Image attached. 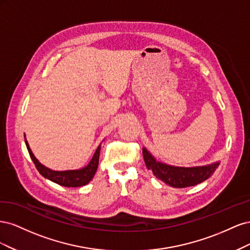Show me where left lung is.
<instances>
[{"instance_id": "8db88e82", "label": "left lung", "mask_w": 250, "mask_h": 250, "mask_svg": "<svg viewBox=\"0 0 250 250\" xmlns=\"http://www.w3.org/2000/svg\"><path fill=\"white\" fill-rule=\"evenodd\" d=\"M143 156L146 167L153 172L157 179L164 181L165 184L170 187L179 188L196 186L207 180L216 171L219 164H220L217 162L211 165L192 168L175 167V166L157 162L155 157L146 148H143Z\"/></svg>"}]
</instances>
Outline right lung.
Wrapping results in <instances>:
<instances>
[{"mask_svg": "<svg viewBox=\"0 0 250 250\" xmlns=\"http://www.w3.org/2000/svg\"><path fill=\"white\" fill-rule=\"evenodd\" d=\"M25 143H26L30 157H31L32 162L34 163L36 169L39 170V172L44 178H47L59 186L67 187V188H76V187L87 185L89 181L93 179L95 173L98 169V165H99V156H100V150H101L100 145L98 146L95 154L92 157V160H90L88 165L85 166L84 168L79 169V170L54 171L44 167L43 165H42L39 161H37V158L32 153L31 149H30L29 144L26 139H25Z\"/></svg>", "mask_w": 250, "mask_h": 250, "instance_id": "1", "label": "right lung"}]
</instances>
